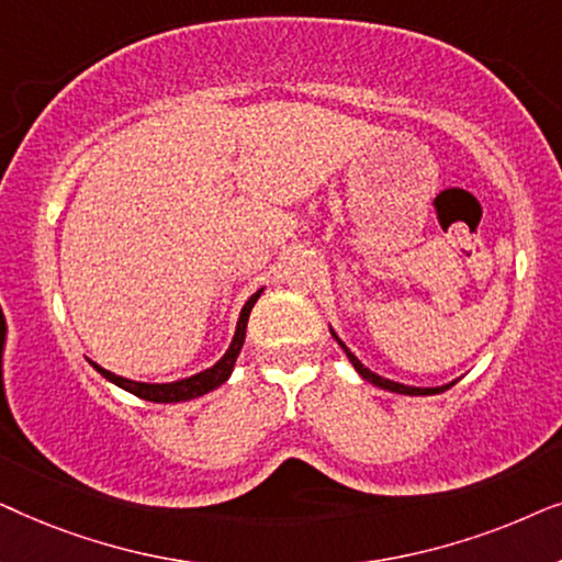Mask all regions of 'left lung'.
I'll use <instances>...</instances> for the list:
<instances>
[{
  "label": "left lung",
  "mask_w": 562,
  "mask_h": 562,
  "mask_svg": "<svg viewBox=\"0 0 562 562\" xmlns=\"http://www.w3.org/2000/svg\"><path fill=\"white\" fill-rule=\"evenodd\" d=\"M329 333H333V329H329ZM333 337L337 340V345H340V348L345 350V356H348L352 368H356V371H358L360 375H363V379H366L368 383H373V386L386 389V391H394V394H406V396H432V394H442V391H448L450 386H456V381H452V383H445V386H427V389H422V386H404V383H396V381L383 379V375L373 373L371 368H366L363 363H360V360L348 350V345H345L335 333H333Z\"/></svg>",
  "instance_id": "obj_1"
}]
</instances>
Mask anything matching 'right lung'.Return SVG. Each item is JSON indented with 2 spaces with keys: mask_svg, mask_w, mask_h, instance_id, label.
Masks as SVG:
<instances>
[{
  "mask_svg": "<svg viewBox=\"0 0 562 562\" xmlns=\"http://www.w3.org/2000/svg\"><path fill=\"white\" fill-rule=\"evenodd\" d=\"M260 294H263V289L256 291V294H252L248 302H245L243 312H240V319H237V327H235V337H233V342H229V348H227L225 356H222L212 368H206V371H202V373L189 375V379L171 381V383H143V381L122 379V375L106 371V368H102V366H97L94 360H89V363L94 366L97 371L102 373L106 381H112L114 386L125 389V391H130V394L145 398V402L176 404V402H189V398L210 394V391L222 386V383L229 379V373H233L235 360H237V356H240L243 342H245V329H248L250 310H252V306H256Z\"/></svg>",
  "mask_w": 562,
  "mask_h": 562,
  "instance_id": "right-lung-1",
  "label": "right lung"
}]
</instances>
